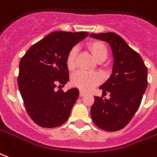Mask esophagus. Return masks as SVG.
Instances as JSON below:
<instances>
[{"mask_svg":"<svg viewBox=\"0 0 157 157\" xmlns=\"http://www.w3.org/2000/svg\"><path fill=\"white\" fill-rule=\"evenodd\" d=\"M86 96V93H85V92H83L82 90H80V96H81V97H83V96Z\"/></svg>","mask_w":157,"mask_h":157,"instance_id":"34e87169","label":"esophagus"}]
</instances>
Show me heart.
Here are the masks:
<instances>
[{
  "label": "heart",
  "mask_w": 157,
  "mask_h": 157,
  "mask_svg": "<svg viewBox=\"0 0 157 157\" xmlns=\"http://www.w3.org/2000/svg\"><path fill=\"white\" fill-rule=\"evenodd\" d=\"M88 49L97 61L100 59H105L107 56V48L103 42L94 40L88 44ZM77 49L73 47L68 53L67 56V66L69 70H73L75 67V56ZM101 82V77L96 73H89L86 71H77L71 77V83L74 86L81 89L84 91H88L93 88L96 85Z\"/></svg>",
  "instance_id": "1"
}]
</instances>
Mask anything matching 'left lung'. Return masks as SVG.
Segmentation results:
<instances>
[{
  "label": "left lung",
  "instance_id": "obj_1",
  "mask_svg": "<svg viewBox=\"0 0 157 157\" xmlns=\"http://www.w3.org/2000/svg\"><path fill=\"white\" fill-rule=\"evenodd\" d=\"M90 36L107 42L114 59L110 78L99 87L103 93L110 92V99L95 96L90 117L99 128L117 132L130 122L140 106L147 87V68L140 56L116 33Z\"/></svg>",
  "mask_w": 157,
  "mask_h": 157
}]
</instances>
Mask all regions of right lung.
I'll list each match as a JSON object with an SVG mask.
<instances>
[{
	"instance_id": "1",
	"label": "right lung",
	"mask_w": 157,
	"mask_h": 157,
	"mask_svg": "<svg viewBox=\"0 0 157 157\" xmlns=\"http://www.w3.org/2000/svg\"><path fill=\"white\" fill-rule=\"evenodd\" d=\"M88 35L85 31L52 32L31 46L21 59L18 87L25 110L38 126L57 127L69 118L79 90L64 92L56 87L69 81L67 55Z\"/></svg>"
}]
</instances>
